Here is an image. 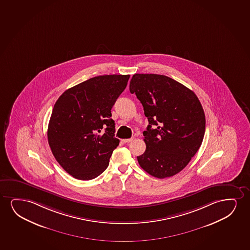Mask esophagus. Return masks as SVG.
Here are the masks:
<instances>
[{
  "mask_svg": "<svg viewBox=\"0 0 250 250\" xmlns=\"http://www.w3.org/2000/svg\"><path fill=\"white\" fill-rule=\"evenodd\" d=\"M134 138H130V139H123L122 140V142L125 143H129L130 142H132L133 141Z\"/></svg>",
  "mask_w": 250,
  "mask_h": 250,
  "instance_id": "1",
  "label": "esophagus"
}]
</instances>
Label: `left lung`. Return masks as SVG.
<instances>
[{
  "mask_svg": "<svg viewBox=\"0 0 250 250\" xmlns=\"http://www.w3.org/2000/svg\"><path fill=\"white\" fill-rule=\"evenodd\" d=\"M130 93L143 104L149 125L143 131L146 150L137 157L149 175L163 179L182 171L201 146L205 115L198 97L168 76L136 74Z\"/></svg>",
  "mask_w": 250,
  "mask_h": 250,
  "instance_id": "left-lung-1",
  "label": "left lung"
}]
</instances>
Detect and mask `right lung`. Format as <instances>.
<instances>
[{
	"label": "right lung",
	"mask_w": 250,
	"mask_h": 250,
	"mask_svg": "<svg viewBox=\"0 0 250 250\" xmlns=\"http://www.w3.org/2000/svg\"><path fill=\"white\" fill-rule=\"evenodd\" d=\"M129 78V75L96 76L66 90L56 102L47 130L49 146L73 177L88 181L107 169L120 143L114 137L111 109Z\"/></svg>",
	"instance_id": "1"
}]
</instances>
